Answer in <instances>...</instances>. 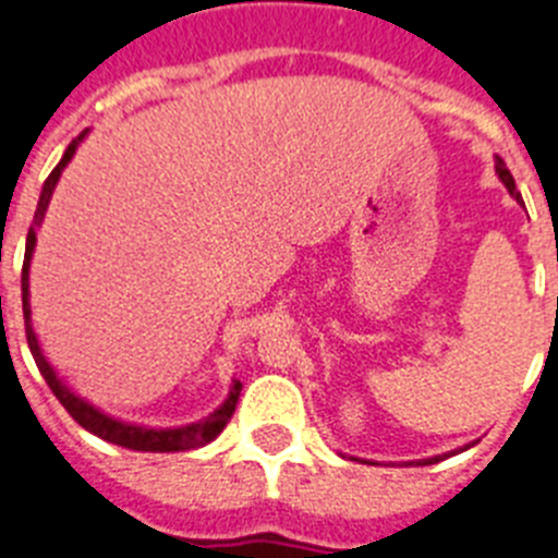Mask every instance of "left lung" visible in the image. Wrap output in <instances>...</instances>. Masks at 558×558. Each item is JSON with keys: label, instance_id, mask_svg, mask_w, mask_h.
I'll use <instances>...</instances> for the list:
<instances>
[{"label": "left lung", "instance_id": "obj_1", "mask_svg": "<svg viewBox=\"0 0 558 558\" xmlns=\"http://www.w3.org/2000/svg\"><path fill=\"white\" fill-rule=\"evenodd\" d=\"M495 172H498V178L506 183V189H509L511 197H517V203H520V192H517L514 178H511V172H509V169H506V163L500 158H498V163H495ZM434 461H439V459H436V456H434V459H423V461H420V464H434Z\"/></svg>", "mask_w": 558, "mask_h": 558}]
</instances>
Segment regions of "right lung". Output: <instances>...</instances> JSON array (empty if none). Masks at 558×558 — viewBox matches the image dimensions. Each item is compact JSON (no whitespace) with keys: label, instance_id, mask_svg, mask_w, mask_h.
<instances>
[{"label":"right lung","instance_id":"1","mask_svg":"<svg viewBox=\"0 0 558 558\" xmlns=\"http://www.w3.org/2000/svg\"><path fill=\"white\" fill-rule=\"evenodd\" d=\"M88 133V130H85ZM85 133H80L72 144L66 147L63 158H60L58 167L52 169V174L47 178L41 189V199H38V208H35V217L33 225H29V233H27V247H24V267H22V305H24V328H27V344H29V353H33L35 364L41 369L44 380L49 384L54 398L60 400V405L72 414L74 423L83 425L85 430H92L94 436L105 441H113V445H122V448L130 450H144V453H178V450H194V448H203L208 441L217 439L219 434L225 430V425L230 423V416H233L235 403H239V391H242V384L233 380L230 386V395L222 405L210 416L199 420V423L192 425H183V428H142V425H130V423H119L113 416L102 414L99 409H94L92 403H85L83 398H77L72 389H69L63 380L54 375V369L49 366V361L44 359L41 353V344L35 339V330H33V319H29V258H33V250H35V233L41 228L44 222V214H47V205L52 199L54 185H58L60 172L66 169V163L72 160L74 149L77 144L83 142Z\"/></svg>","mask_w":558,"mask_h":558}]
</instances>
